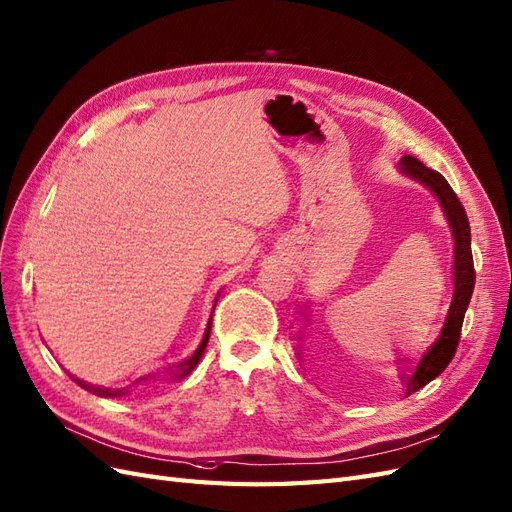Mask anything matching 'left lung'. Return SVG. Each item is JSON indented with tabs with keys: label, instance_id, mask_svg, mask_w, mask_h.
I'll return each mask as SVG.
<instances>
[{
	"label": "left lung",
	"instance_id": "obj_1",
	"mask_svg": "<svg viewBox=\"0 0 512 512\" xmlns=\"http://www.w3.org/2000/svg\"><path fill=\"white\" fill-rule=\"evenodd\" d=\"M399 167L405 175H410V178L425 184L437 197L446 214L452 238H455V259H452V283H455V291H452V300L448 306L442 332L437 334V341L427 349L425 354H422L414 373L410 377H401L405 384V397H410V394H414L422 386H427L431 379L440 375L448 367L452 356H455L459 339H461L463 317L474 291L476 272H474V259H472L470 221H467V214L461 206V201L455 195V191L450 188V184L444 180V175L425 167L414 156H403L399 160ZM399 362L405 364L407 360H399Z\"/></svg>",
	"mask_w": 512,
	"mask_h": 512
}]
</instances>
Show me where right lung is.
Here are the masks:
<instances>
[{
    "label": "right lung",
    "mask_w": 512,
    "mask_h": 512,
    "mask_svg": "<svg viewBox=\"0 0 512 512\" xmlns=\"http://www.w3.org/2000/svg\"><path fill=\"white\" fill-rule=\"evenodd\" d=\"M216 300H218V296H216ZM216 300H214V306H216ZM212 313H214V311H212ZM210 328H212V315H210V319H208L206 332H203V339H201L199 347L195 349V354H193V356H188L186 360H182V362H178V364H173V367H169L167 371H163L166 373L163 377H169V379H184L188 373H191V371L197 367L199 360H201V356H203V352H206V347H208ZM158 375H162V373H158ZM148 377H156V375H148ZM148 377H139L135 384L143 382V379H148ZM72 379H75V377H72ZM75 382H77L81 388H85V390H90V392L98 394V397H122V394H126V392H128V388H100V386L85 384V382H81V379H75Z\"/></svg>",
    "instance_id": "obj_1"
}]
</instances>
